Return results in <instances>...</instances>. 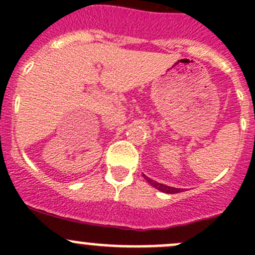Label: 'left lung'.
I'll return each instance as SVG.
<instances>
[{"instance_id":"1","label":"left lung","mask_w":255,"mask_h":255,"mask_svg":"<svg viewBox=\"0 0 255 255\" xmlns=\"http://www.w3.org/2000/svg\"><path fill=\"white\" fill-rule=\"evenodd\" d=\"M144 179L146 180V181L149 182V184L151 185V186H154L155 189L160 190V191L163 192H166V194H177V192H181V189H177V187H171V186H166V185H163V184H159V182L154 181V180L149 179L148 176L143 175Z\"/></svg>"}]
</instances>
